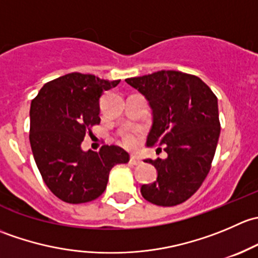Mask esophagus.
<instances>
[{"label":"esophagus","instance_id":"34e87169","mask_svg":"<svg viewBox=\"0 0 258 258\" xmlns=\"http://www.w3.org/2000/svg\"><path fill=\"white\" fill-rule=\"evenodd\" d=\"M130 162H131L132 165H140V163H141V157H140L139 155H136V153H134V155H131V157H130Z\"/></svg>","mask_w":258,"mask_h":258}]
</instances>
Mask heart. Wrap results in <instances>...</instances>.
I'll return each instance as SVG.
<instances>
[{
  "label": "heart",
  "instance_id": "heart-1",
  "mask_svg": "<svg viewBox=\"0 0 258 258\" xmlns=\"http://www.w3.org/2000/svg\"><path fill=\"white\" fill-rule=\"evenodd\" d=\"M140 139H141V134L140 131H130L124 135L123 142L127 147H136L139 145Z\"/></svg>",
  "mask_w": 258,
  "mask_h": 258
}]
</instances>
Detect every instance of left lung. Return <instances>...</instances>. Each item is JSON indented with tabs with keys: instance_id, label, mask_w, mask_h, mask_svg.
Wrapping results in <instances>:
<instances>
[{
	"instance_id": "1",
	"label": "left lung",
	"mask_w": 258,
	"mask_h": 258,
	"mask_svg": "<svg viewBox=\"0 0 258 258\" xmlns=\"http://www.w3.org/2000/svg\"><path fill=\"white\" fill-rule=\"evenodd\" d=\"M124 81L145 96L152 111L146 147L163 146L167 153L145 160L155 166L157 181L142 184L141 195L157 206L182 204L210 172L221 131L217 97L201 79L173 70Z\"/></svg>"
}]
</instances>
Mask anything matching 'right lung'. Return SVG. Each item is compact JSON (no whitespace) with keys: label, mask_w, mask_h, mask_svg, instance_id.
I'll use <instances>...</instances> for the list:
<instances>
[{"label":"right lung","mask_w":258,"mask_h":258,"mask_svg":"<svg viewBox=\"0 0 258 258\" xmlns=\"http://www.w3.org/2000/svg\"><path fill=\"white\" fill-rule=\"evenodd\" d=\"M90 74L64 75L41 88L30 110V144L38 171L54 196L67 204H85L106 189L111 168L128 162L119 146L83 151L86 132L100 123V98L116 87Z\"/></svg>","instance_id":"add662e5"}]
</instances>
